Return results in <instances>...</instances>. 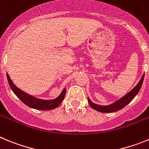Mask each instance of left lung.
Returning a JSON list of instances; mask_svg holds the SVG:
<instances>
[{"mask_svg": "<svg viewBox=\"0 0 149 149\" xmlns=\"http://www.w3.org/2000/svg\"><path fill=\"white\" fill-rule=\"evenodd\" d=\"M144 75L145 74H143V75L142 76L141 79L139 80V83L136 84V86L134 88H133L129 93H127V94H125L124 96H122V98H120L119 99L116 100V101H114L113 103L110 104L108 105H100L94 103L93 101L89 99V98L88 97V102H89V104L90 105V107L94 110H97L98 112H101V113H112V112H116L118 111L119 110H122L123 107L126 106L127 104H128L135 96L139 92L140 89H141L142 84L143 82V79H144Z\"/></svg>", "mask_w": 149, "mask_h": 149, "instance_id": "left-lung-1", "label": "left lung"}]
</instances>
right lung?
<instances>
[{
  "label": "right lung",
  "instance_id": "right-lung-1",
  "mask_svg": "<svg viewBox=\"0 0 149 149\" xmlns=\"http://www.w3.org/2000/svg\"><path fill=\"white\" fill-rule=\"evenodd\" d=\"M6 77H7L8 82H9V84H10V88H11L13 93H15V95L24 104H25L27 106L30 107L31 108L40 110H53V109L57 107L62 103V101H63V99L65 98V92H66L65 87L63 89L60 95L58 97H56V98H54V99H41V98L34 97V96L28 94V93H25V92H24L22 89L17 87L15 84H13V81L11 80L8 73H6Z\"/></svg>",
  "mask_w": 149,
  "mask_h": 149
}]
</instances>
